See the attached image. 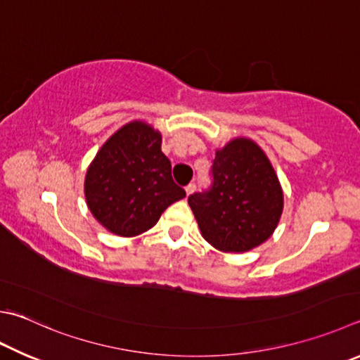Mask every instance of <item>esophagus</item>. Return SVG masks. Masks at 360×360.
<instances>
[{
    "mask_svg": "<svg viewBox=\"0 0 360 360\" xmlns=\"http://www.w3.org/2000/svg\"><path fill=\"white\" fill-rule=\"evenodd\" d=\"M195 188H197V186H195L193 182H191V184L186 186V193H187V197H188V195H191V193H193V192H195Z\"/></svg>",
    "mask_w": 360,
    "mask_h": 360,
    "instance_id": "1",
    "label": "esophagus"
}]
</instances>
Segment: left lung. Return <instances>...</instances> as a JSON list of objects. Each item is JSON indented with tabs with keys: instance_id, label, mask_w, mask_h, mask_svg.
I'll return each instance as SVG.
<instances>
[{
	"instance_id": "1",
	"label": "left lung",
	"mask_w": 360,
	"mask_h": 360,
	"mask_svg": "<svg viewBox=\"0 0 360 360\" xmlns=\"http://www.w3.org/2000/svg\"><path fill=\"white\" fill-rule=\"evenodd\" d=\"M207 191L188 197L202 238L221 252H247L276 230L283 192L269 159L247 139L215 153Z\"/></svg>"
}]
</instances>
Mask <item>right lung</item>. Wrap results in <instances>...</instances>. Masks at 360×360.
I'll use <instances>...</instances> for the list:
<instances>
[{"label":"right lung","instance_id":"1","mask_svg":"<svg viewBox=\"0 0 360 360\" xmlns=\"http://www.w3.org/2000/svg\"><path fill=\"white\" fill-rule=\"evenodd\" d=\"M159 132L141 121L126 124L101 148L84 179V197L99 224L130 238L153 228L186 191L174 184Z\"/></svg>","mask_w":360,"mask_h":360}]
</instances>
